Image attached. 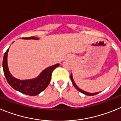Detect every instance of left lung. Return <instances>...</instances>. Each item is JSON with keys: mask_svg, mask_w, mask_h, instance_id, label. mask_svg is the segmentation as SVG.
Wrapping results in <instances>:
<instances>
[{"mask_svg": "<svg viewBox=\"0 0 121 121\" xmlns=\"http://www.w3.org/2000/svg\"><path fill=\"white\" fill-rule=\"evenodd\" d=\"M70 78H71V82H72L73 84L74 85V86H75V88H76L77 90H78V91H79L80 92L82 93L83 94H84V95H88V96H93V95H97V94L99 93V92H97V93H88V92H86V91H84L82 90H81V88H79V87L78 86V85H76V84H75V82H74V81L73 80V75H72V73H71V76H70Z\"/></svg>", "mask_w": 121, "mask_h": 121, "instance_id": "8db88e82", "label": "left lung"}]
</instances>
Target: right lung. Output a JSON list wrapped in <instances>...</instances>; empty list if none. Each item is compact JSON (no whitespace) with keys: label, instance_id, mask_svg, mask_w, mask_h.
<instances>
[{"label":"right lung","instance_id":"obj_1","mask_svg":"<svg viewBox=\"0 0 121 121\" xmlns=\"http://www.w3.org/2000/svg\"><path fill=\"white\" fill-rule=\"evenodd\" d=\"M22 39L38 40L39 38L35 37H23ZM8 50L9 48L6 50L4 54V59H3L4 73L8 84L14 89L25 95H30V96H36L39 95L49 85L51 81L52 72L56 68L59 66V64H56L45 68L39 74L38 76L31 79H18L13 76L8 69V63H7Z\"/></svg>","mask_w":121,"mask_h":121}]
</instances>
